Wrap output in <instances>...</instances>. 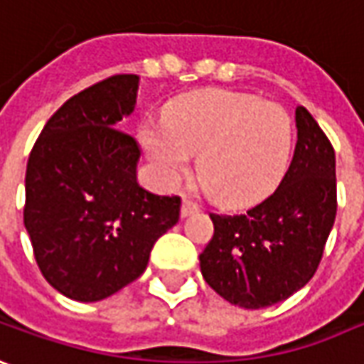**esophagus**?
<instances>
[{
  "mask_svg": "<svg viewBox=\"0 0 364 364\" xmlns=\"http://www.w3.org/2000/svg\"><path fill=\"white\" fill-rule=\"evenodd\" d=\"M200 208L194 204V202H190V200L184 198V202H182V218H186V216H192V214H196Z\"/></svg>",
  "mask_w": 364,
  "mask_h": 364,
  "instance_id": "obj_1",
  "label": "esophagus"
}]
</instances>
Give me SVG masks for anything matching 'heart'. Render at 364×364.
Returning a JSON list of instances; mask_svg holds the SVG:
<instances>
[{"instance_id":"b5f03b06","label":"heart","mask_w":364,"mask_h":364,"mask_svg":"<svg viewBox=\"0 0 364 364\" xmlns=\"http://www.w3.org/2000/svg\"><path fill=\"white\" fill-rule=\"evenodd\" d=\"M142 146L158 178L174 186L198 154L200 182L220 204H250L270 194L290 164L289 112L252 94L202 90L178 97L162 124H146Z\"/></svg>"}]
</instances>
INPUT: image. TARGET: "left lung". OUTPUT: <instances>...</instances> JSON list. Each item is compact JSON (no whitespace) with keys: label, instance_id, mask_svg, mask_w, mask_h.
Wrapping results in <instances>:
<instances>
[{"label":"left lung","instance_id":"8db88e82","mask_svg":"<svg viewBox=\"0 0 364 364\" xmlns=\"http://www.w3.org/2000/svg\"><path fill=\"white\" fill-rule=\"evenodd\" d=\"M294 122L296 146L279 188L245 214H210L200 272L240 309H267L301 290L335 224V150L309 109L296 106Z\"/></svg>","mask_w":364,"mask_h":364}]
</instances>
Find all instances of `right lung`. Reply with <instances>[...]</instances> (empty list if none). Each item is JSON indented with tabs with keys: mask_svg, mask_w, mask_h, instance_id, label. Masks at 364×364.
<instances>
[{
	"mask_svg": "<svg viewBox=\"0 0 364 364\" xmlns=\"http://www.w3.org/2000/svg\"><path fill=\"white\" fill-rule=\"evenodd\" d=\"M138 85L136 74L112 75L70 97L29 154L23 224L41 274L72 301H104L138 279L180 220L182 200L138 184L142 152L116 130Z\"/></svg>",
	"mask_w": 364,
	"mask_h": 364,
	"instance_id": "add662e5",
	"label": "right lung"
}]
</instances>
